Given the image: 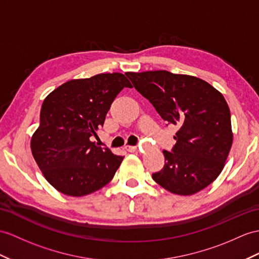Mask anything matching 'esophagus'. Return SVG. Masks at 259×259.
<instances>
[{"label":"esophagus","mask_w":259,"mask_h":259,"mask_svg":"<svg viewBox=\"0 0 259 259\" xmlns=\"http://www.w3.org/2000/svg\"><path fill=\"white\" fill-rule=\"evenodd\" d=\"M125 149L127 151H136V146H131V145H127V146H125Z\"/></svg>","instance_id":"34e87169"}]
</instances>
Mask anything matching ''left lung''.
Segmentation results:
<instances>
[{
    "label": "left lung",
    "mask_w": 259,
    "mask_h": 259,
    "mask_svg": "<svg viewBox=\"0 0 259 259\" xmlns=\"http://www.w3.org/2000/svg\"><path fill=\"white\" fill-rule=\"evenodd\" d=\"M126 75L163 121L179 128L171 151H162L165 166L151 177L175 194L203 190L222 171L233 142L231 112L224 97L192 75L166 70Z\"/></svg>",
    "instance_id": "left-lung-1"
}]
</instances>
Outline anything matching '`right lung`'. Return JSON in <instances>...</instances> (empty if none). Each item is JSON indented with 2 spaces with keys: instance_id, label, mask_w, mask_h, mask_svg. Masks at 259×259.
Returning <instances> with one entry per match:
<instances>
[{
  "instance_id": "add662e5",
  "label": "right lung",
  "mask_w": 259,
  "mask_h": 259,
  "mask_svg": "<svg viewBox=\"0 0 259 259\" xmlns=\"http://www.w3.org/2000/svg\"><path fill=\"white\" fill-rule=\"evenodd\" d=\"M124 74L100 73L70 80L44 100L38 128L30 147L47 181L59 192L82 197L100 190L114 177L123 156L91 142L123 88Z\"/></svg>"
}]
</instances>
